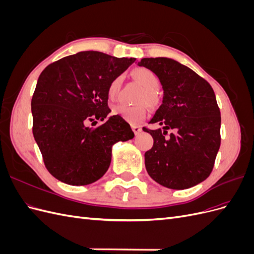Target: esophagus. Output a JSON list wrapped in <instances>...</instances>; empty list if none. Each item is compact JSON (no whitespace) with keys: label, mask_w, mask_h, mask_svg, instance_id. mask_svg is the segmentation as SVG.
<instances>
[{"label":"esophagus","mask_w":254,"mask_h":254,"mask_svg":"<svg viewBox=\"0 0 254 254\" xmlns=\"http://www.w3.org/2000/svg\"><path fill=\"white\" fill-rule=\"evenodd\" d=\"M131 128H132V131H133V133H134L135 135H137V134H139V133L142 131L141 127H139V126L133 125V126H131Z\"/></svg>","instance_id":"esophagus-1"}]
</instances>
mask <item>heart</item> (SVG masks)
<instances>
[{
	"label": "heart",
	"instance_id": "1",
	"mask_svg": "<svg viewBox=\"0 0 254 254\" xmlns=\"http://www.w3.org/2000/svg\"><path fill=\"white\" fill-rule=\"evenodd\" d=\"M133 78L143 87L144 94L142 99L149 106H155L158 103L157 90L160 87V79L155 72L147 67H137L132 72ZM121 87V77H115L108 87V96L114 98L118 95ZM112 113L125 120L130 124H137L146 118V109L143 106H127L124 104H118L113 107Z\"/></svg>",
	"mask_w": 254,
	"mask_h": 254
}]
</instances>
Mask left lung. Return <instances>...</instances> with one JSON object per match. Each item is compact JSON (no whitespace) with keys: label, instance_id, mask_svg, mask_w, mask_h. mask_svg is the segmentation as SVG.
Returning a JSON list of instances; mask_svg holds the SVG:
<instances>
[{"label":"left lung","instance_id":"8db88e82","mask_svg":"<svg viewBox=\"0 0 254 254\" xmlns=\"http://www.w3.org/2000/svg\"><path fill=\"white\" fill-rule=\"evenodd\" d=\"M137 64L155 72L164 91L149 122L164 130L143 128L153 139L145 152L146 171L168 189L194 187L210 176L220 146L221 118L211 84L170 58H143ZM167 128L174 130L168 137Z\"/></svg>","mask_w":254,"mask_h":254}]
</instances>
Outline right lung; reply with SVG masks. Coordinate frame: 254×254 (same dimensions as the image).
<instances>
[{"label":"right lung","instance_id":"1","mask_svg":"<svg viewBox=\"0 0 254 254\" xmlns=\"http://www.w3.org/2000/svg\"><path fill=\"white\" fill-rule=\"evenodd\" d=\"M135 58L79 52L44 68L32 98L33 134L52 176L70 186H87L106 174L112 145L132 139L127 122L111 111L110 82Z\"/></svg>","mask_w":254,"mask_h":254}]
</instances>
